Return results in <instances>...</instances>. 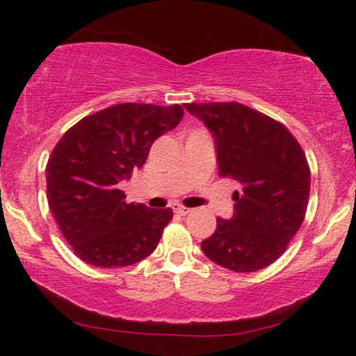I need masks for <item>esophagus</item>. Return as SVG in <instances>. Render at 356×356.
I'll return each instance as SVG.
<instances>
[{
    "instance_id": "esophagus-1",
    "label": "esophagus",
    "mask_w": 356,
    "mask_h": 356,
    "mask_svg": "<svg viewBox=\"0 0 356 356\" xmlns=\"http://www.w3.org/2000/svg\"><path fill=\"white\" fill-rule=\"evenodd\" d=\"M172 209H173L175 213H178V216H186V213L191 212V209L184 207V206H181V204H173Z\"/></svg>"
}]
</instances>
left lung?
<instances>
[{
  "label": "left lung",
  "instance_id": "obj_1",
  "mask_svg": "<svg viewBox=\"0 0 356 356\" xmlns=\"http://www.w3.org/2000/svg\"><path fill=\"white\" fill-rule=\"evenodd\" d=\"M212 131L218 177L240 184L235 213L217 218L201 248L233 272H256L284 254L305 220L311 172L295 136L270 116L238 102L184 104Z\"/></svg>",
  "mask_w": 356,
  "mask_h": 356
}]
</instances>
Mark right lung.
<instances>
[{"instance_id": "right-lung-1", "label": "right lung", "mask_w": 356, "mask_h": 356, "mask_svg": "<svg viewBox=\"0 0 356 356\" xmlns=\"http://www.w3.org/2000/svg\"><path fill=\"white\" fill-rule=\"evenodd\" d=\"M183 113L181 105H111L58 140L47 163V199L79 259L126 267L157 248L173 211L128 204L118 184L143 167L154 140L177 128Z\"/></svg>"}]
</instances>
